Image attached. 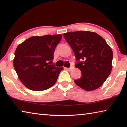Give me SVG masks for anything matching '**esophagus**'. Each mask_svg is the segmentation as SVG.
<instances>
[{
	"label": "esophagus",
	"instance_id": "obj_1",
	"mask_svg": "<svg viewBox=\"0 0 127 127\" xmlns=\"http://www.w3.org/2000/svg\"><path fill=\"white\" fill-rule=\"evenodd\" d=\"M66 69L68 70V71H70V70L72 69V66H71V67L70 68H66Z\"/></svg>",
	"mask_w": 127,
	"mask_h": 127
}]
</instances>
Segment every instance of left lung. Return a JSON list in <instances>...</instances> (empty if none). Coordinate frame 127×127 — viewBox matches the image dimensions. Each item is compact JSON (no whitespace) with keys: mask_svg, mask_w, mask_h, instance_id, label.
Segmentation results:
<instances>
[{"mask_svg":"<svg viewBox=\"0 0 127 127\" xmlns=\"http://www.w3.org/2000/svg\"><path fill=\"white\" fill-rule=\"evenodd\" d=\"M63 36L74 53L82 76L74 81L87 91L99 88L112 69L113 51L101 36L94 32H69Z\"/></svg>","mask_w":127,"mask_h":127,"instance_id":"obj_1","label":"left lung"}]
</instances>
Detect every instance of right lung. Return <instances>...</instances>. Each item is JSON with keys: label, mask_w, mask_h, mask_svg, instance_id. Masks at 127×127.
I'll return each instance as SVG.
<instances>
[{"label": "right lung", "mask_w": 127, "mask_h": 127, "mask_svg": "<svg viewBox=\"0 0 127 127\" xmlns=\"http://www.w3.org/2000/svg\"><path fill=\"white\" fill-rule=\"evenodd\" d=\"M62 36L47 35L32 36L17 46L13 65L18 78L27 89L44 91L55 84L63 67L57 68L50 62Z\"/></svg>", "instance_id": "right-lung-1"}]
</instances>
